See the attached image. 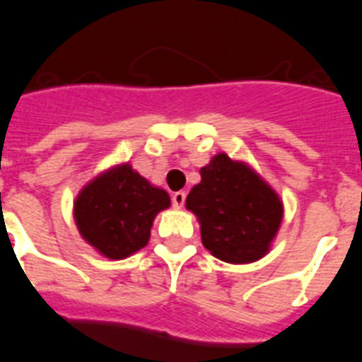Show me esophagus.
Instances as JSON below:
<instances>
[{"label":"esophagus","mask_w":362,"mask_h":362,"mask_svg":"<svg viewBox=\"0 0 362 362\" xmlns=\"http://www.w3.org/2000/svg\"><path fill=\"white\" fill-rule=\"evenodd\" d=\"M185 202V193L184 191H177V193L173 194V206L177 207V209H180L182 206H184Z\"/></svg>","instance_id":"34e87169"}]
</instances>
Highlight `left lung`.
I'll return each instance as SVG.
<instances>
[{
  "instance_id": "obj_1",
  "label": "left lung",
  "mask_w": 362,
  "mask_h": 362,
  "mask_svg": "<svg viewBox=\"0 0 362 362\" xmlns=\"http://www.w3.org/2000/svg\"><path fill=\"white\" fill-rule=\"evenodd\" d=\"M185 207L197 216L207 251L229 264H250L268 255L281 228L284 206L250 163L218 153L200 169Z\"/></svg>"
}]
</instances>
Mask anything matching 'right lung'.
Returning a JSON list of instances; mask_svg holds the SVG:
<instances>
[{
	"mask_svg": "<svg viewBox=\"0 0 362 362\" xmlns=\"http://www.w3.org/2000/svg\"><path fill=\"white\" fill-rule=\"evenodd\" d=\"M169 206L168 191L125 162L87 182L74 200L72 215L89 246L107 259L122 260L147 246L155 216Z\"/></svg>",
	"mask_w": 362,
	"mask_h": 362,
	"instance_id": "1",
	"label": "right lung"
}]
</instances>
